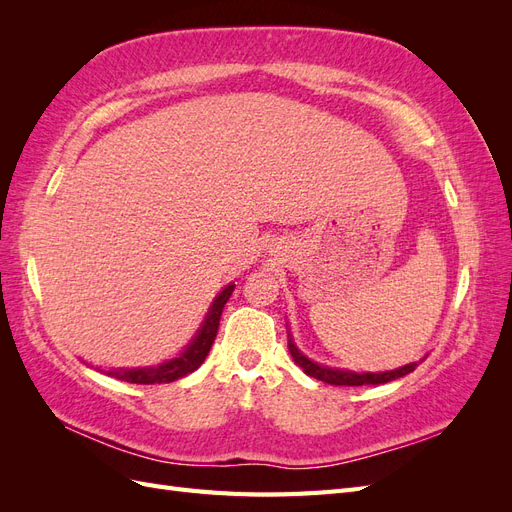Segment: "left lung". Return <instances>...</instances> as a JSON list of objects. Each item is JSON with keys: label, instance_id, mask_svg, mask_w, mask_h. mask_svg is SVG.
Listing matches in <instances>:
<instances>
[{"label": "left lung", "instance_id": "left-lung-1", "mask_svg": "<svg viewBox=\"0 0 512 512\" xmlns=\"http://www.w3.org/2000/svg\"><path fill=\"white\" fill-rule=\"evenodd\" d=\"M288 350L292 354L294 363H297L307 376H312L316 380H322L327 384H335V386H363V384H386L391 380H397V378H404L406 374H410V371L416 369L418 363H410V365H404L399 369H393V371H380V374H356V371H346V369H333V367H327V365H318L314 361H309L305 354H301V350L294 346L292 337L288 339Z\"/></svg>", "mask_w": 512, "mask_h": 512}]
</instances>
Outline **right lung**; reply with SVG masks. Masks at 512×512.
<instances>
[{
    "label": "right lung",
    "mask_w": 512,
    "mask_h": 512,
    "mask_svg": "<svg viewBox=\"0 0 512 512\" xmlns=\"http://www.w3.org/2000/svg\"><path fill=\"white\" fill-rule=\"evenodd\" d=\"M232 290H235V284H228L218 297H215L213 305L209 307V314L203 322V327L198 329L196 337L190 342V346L185 348L177 359L166 361L158 367H141V369H108L106 374L113 376L123 382H132V384H166V382H175L183 376L192 374L194 369L203 365L207 359V354L215 342V335H218L220 327V318L224 312V305L230 299Z\"/></svg>",
    "instance_id": "obj_1"
}]
</instances>
